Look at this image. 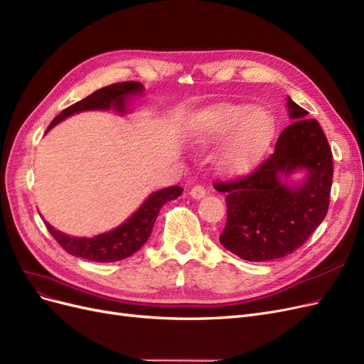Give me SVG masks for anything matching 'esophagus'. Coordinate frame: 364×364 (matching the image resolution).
<instances>
[{
	"instance_id": "obj_1",
	"label": "esophagus",
	"mask_w": 364,
	"mask_h": 364,
	"mask_svg": "<svg viewBox=\"0 0 364 364\" xmlns=\"http://www.w3.org/2000/svg\"><path fill=\"white\" fill-rule=\"evenodd\" d=\"M190 196L193 197V198H203L205 196H206V188L203 186V185H196V186H193L191 188V191H190Z\"/></svg>"
}]
</instances>
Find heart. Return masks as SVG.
<instances>
[{"instance_id":"obj_1","label":"heart","mask_w":364,"mask_h":364,"mask_svg":"<svg viewBox=\"0 0 364 364\" xmlns=\"http://www.w3.org/2000/svg\"><path fill=\"white\" fill-rule=\"evenodd\" d=\"M272 134V120L248 105L221 104L197 119L196 136L202 144L221 141L232 135L220 155V167L242 173L255 164Z\"/></svg>"}]
</instances>
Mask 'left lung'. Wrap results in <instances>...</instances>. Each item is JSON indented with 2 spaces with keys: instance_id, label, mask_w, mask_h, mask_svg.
I'll return each instance as SVG.
<instances>
[{
  "instance_id": "left-lung-1",
  "label": "left lung",
  "mask_w": 364,
  "mask_h": 364,
  "mask_svg": "<svg viewBox=\"0 0 364 364\" xmlns=\"http://www.w3.org/2000/svg\"><path fill=\"white\" fill-rule=\"evenodd\" d=\"M289 117L274 152L247 176L215 182L225 193L228 221L221 245L250 262L280 259L294 253L327 215L333 183V154L321 124L287 97ZM298 168L308 179L298 187L284 181Z\"/></svg>"
}]
</instances>
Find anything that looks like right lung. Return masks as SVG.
<instances>
[{"instance_id":"add662e5","label":"right lung","mask_w":364,"mask_h":364,"mask_svg":"<svg viewBox=\"0 0 364 364\" xmlns=\"http://www.w3.org/2000/svg\"><path fill=\"white\" fill-rule=\"evenodd\" d=\"M143 92V85L136 81L116 82L99 89L90 96L81 99L80 102L63 109L60 114L51 122L48 129L54 124L66 119L75 112L89 111V109H108L116 108L117 111H124V101L129 95H136ZM181 186H170L159 190L150 196L140 206L135 214L124 221L117 229L102 233L95 237H70L65 233L55 230L51 224H46V229L54 236V240L63 247V250L72 256L87 259L92 262H117L132 256L136 250H140L152 233L155 220L159 214L161 206L178 198L182 194Z\"/></svg>"}]
</instances>
